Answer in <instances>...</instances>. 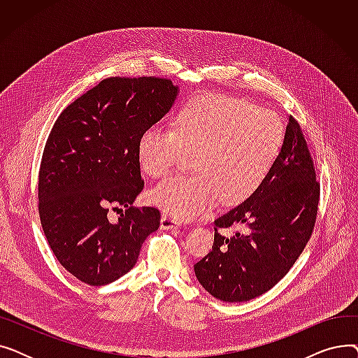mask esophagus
Masks as SVG:
<instances>
[{
  "label": "esophagus",
  "mask_w": 358,
  "mask_h": 358,
  "mask_svg": "<svg viewBox=\"0 0 358 358\" xmlns=\"http://www.w3.org/2000/svg\"><path fill=\"white\" fill-rule=\"evenodd\" d=\"M161 228L164 229V231H168V229H177V228H180V222L177 220V219H174L173 216H169V215H162V217H161Z\"/></svg>",
  "instance_id": "1"
}]
</instances>
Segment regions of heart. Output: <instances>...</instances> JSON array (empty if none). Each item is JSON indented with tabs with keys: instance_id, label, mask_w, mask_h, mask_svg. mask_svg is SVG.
I'll use <instances>...</instances> for the list:
<instances>
[{
	"instance_id": "b5f03b06",
	"label": "heart",
	"mask_w": 358,
	"mask_h": 358,
	"mask_svg": "<svg viewBox=\"0 0 358 358\" xmlns=\"http://www.w3.org/2000/svg\"><path fill=\"white\" fill-rule=\"evenodd\" d=\"M283 141V122L271 110L227 96L194 100L174 129L152 126L139 141L142 166L154 178L168 176L194 152L196 173L159 182L149 200L181 219L204 215L219 199L241 203L266 180Z\"/></svg>"
}]
</instances>
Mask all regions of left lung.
I'll list each match as a JSON object with an SVG mask.
<instances>
[{
	"label": "left lung",
	"mask_w": 358,
	"mask_h": 358,
	"mask_svg": "<svg viewBox=\"0 0 358 358\" xmlns=\"http://www.w3.org/2000/svg\"><path fill=\"white\" fill-rule=\"evenodd\" d=\"M321 184L299 122L289 116L271 171L236 208L215 220L212 251L194 264L200 285L224 302H245L274 287L309 242ZM242 226L232 237L219 229Z\"/></svg>",
	"instance_id": "1"
}]
</instances>
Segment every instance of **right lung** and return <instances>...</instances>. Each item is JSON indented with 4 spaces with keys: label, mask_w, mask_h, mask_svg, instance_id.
I'll use <instances>...</instances> for the list:
<instances>
[{
    "label": "right lung",
    "mask_w": 358,
    "mask_h": 358,
    "mask_svg": "<svg viewBox=\"0 0 358 358\" xmlns=\"http://www.w3.org/2000/svg\"><path fill=\"white\" fill-rule=\"evenodd\" d=\"M177 92L161 77L106 78L72 101L50 130L37 208L55 257L83 283L104 286L124 275L159 228L157 208L134 206L145 185L139 141ZM111 208L121 212L116 222L106 217Z\"/></svg>",
    "instance_id": "add662e5"
}]
</instances>
